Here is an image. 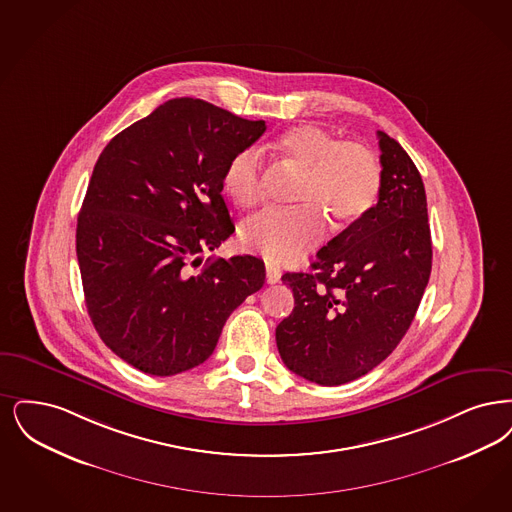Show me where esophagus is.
Wrapping results in <instances>:
<instances>
[{
    "label": "esophagus",
    "mask_w": 512,
    "mask_h": 512,
    "mask_svg": "<svg viewBox=\"0 0 512 512\" xmlns=\"http://www.w3.org/2000/svg\"><path fill=\"white\" fill-rule=\"evenodd\" d=\"M280 278H282V272H280L278 268H274V266H266V284L274 286V284H278V282H280Z\"/></svg>",
    "instance_id": "34e87169"
}]
</instances>
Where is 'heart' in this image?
Instances as JSON below:
<instances>
[{
    "mask_svg": "<svg viewBox=\"0 0 512 512\" xmlns=\"http://www.w3.org/2000/svg\"><path fill=\"white\" fill-rule=\"evenodd\" d=\"M282 164L301 177L293 194L295 211L266 209L249 217L240 240L272 265H295L322 244L326 222L337 232L358 225L379 198L381 167L364 144L348 143L320 125H297L278 137ZM223 186L240 207L259 204L265 169L255 148L240 150L226 164Z\"/></svg>",
    "mask_w": 512,
    "mask_h": 512,
    "instance_id": "1",
    "label": "heart"
}]
</instances>
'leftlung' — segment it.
Segmentation results:
<instances>
[{
	"label": "left lung",
	"instance_id": "left-lung-1",
	"mask_svg": "<svg viewBox=\"0 0 512 512\" xmlns=\"http://www.w3.org/2000/svg\"><path fill=\"white\" fill-rule=\"evenodd\" d=\"M379 200L316 253L312 272H287L295 307L276 328L287 368L322 387L379 366L406 335L432 268L425 184L408 152L377 131Z\"/></svg>",
	"mask_w": 512,
	"mask_h": 512
}]
</instances>
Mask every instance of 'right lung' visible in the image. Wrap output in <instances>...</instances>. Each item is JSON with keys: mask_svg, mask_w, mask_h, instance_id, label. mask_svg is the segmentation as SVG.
I'll use <instances>...</instances> for the list:
<instances>
[{"mask_svg": "<svg viewBox=\"0 0 512 512\" xmlns=\"http://www.w3.org/2000/svg\"><path fill=\"white\" fill-rule=\"evenodd\" d=\"M200 99H171L99 156L76 228L85 305L104 345L148 375L213 354L234 308L265 284L251 255L207 259L234 232L226 164L263 133Z\"/></svg>", "mask_w": 512, "mask_h": 512, "instance_id": "obj_1", "label": "right lung"}]
</instances>
